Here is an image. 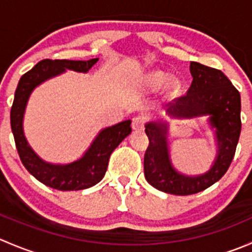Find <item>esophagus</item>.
<instances>
[{
    "label": "esophagus",
    "mask_w": 252,
    "mask_h": 252,
    "mask_svg": "<svg viewBox=\"0 0 252 252\" xmlns=\"http://www.w3.org/2000/svg\"><path fill=\"white\" fill-rule=\"evenodd\" d=\"M144 124H145V118L141 116L138 117H134L133 121H131V128L134 130H141L144 128Z\"/></svg>",
    "instance_id": "1"
}]
</instances>
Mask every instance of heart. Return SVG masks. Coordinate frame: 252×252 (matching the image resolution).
<instances>
[{
    "label": "heart",
    "mask_w": 252,
    "mask_h": 252,
    "mask_svg": "<svg viewBox=\"0 0 252 252\" xmlns=\"http://www.w3.org/2000/svg\"><path fill=\"white\" fill-rule=\"evenodd\" d=\"M146 84L151 89H159L167 83V90L173 93L180 88V81L177 78H171V75L162 70H154L146 75Z\"/></svg>",
    "instance_id": "b5f03b06"
}]
</instances>
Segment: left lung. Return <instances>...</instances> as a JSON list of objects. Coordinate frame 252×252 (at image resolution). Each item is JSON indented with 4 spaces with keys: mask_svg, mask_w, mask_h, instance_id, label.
I'll return each mask as SVG.
<instances>
[{
    "mask_svg": "<svg viewBox=\"0 0 252 252\" xmlns=\"http://www.w3.org/2000/svg\"><path fill=\"white\" fill-rule=\"evenodd\" d=\"M190 73L192 81L187 95L169 102L166 113L179 119L208 117L217 154L205 173H180L174 168L169 154L168 123L158 119L145 124L150 141L144 157L145 178L150 185L167 194H196L218 182L232 163L240 136V94L229 79L220 70L197 62H190Z\"/></svg>",
    "mask_w": 252,
    "mask_h": 252,
    "instance_id": "1",
    "label": "left lung"
}]
</instances>
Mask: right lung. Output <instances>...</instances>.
<instances>
[{
    "mask_svg": "<svg viewBox=\"0 0 252 252\" xmlns=\"http://www.w3.org/2000/svg\"><path fill=\"white\" fill-rule=\"evenodd\" d=\"M97 61L98 58L89 61L44 60L25 73L18 83L11 110L12 133L18 154L28 172L52 189L70 191L88 189L97 184L105 177L113 150L131 133L130 119L107 126L100 130L80 158L65 164L44 161L30 147L25 138L23 121L28 101L34 89L48 79L63 74L65 70L88 73Z\"/></svg>",
    "mask_w": 252,
    "mask_h": 252,
    "instance_id": "1",
    "label": "right lung"
}]
</instances>
